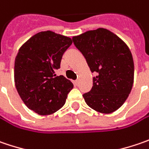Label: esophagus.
<instances>
[{"label": "esophagus", "mask_w": 149, "mask_h": 149, "mask_svg": "<svg viewBox=\"0 0 149 149\" xmlns=\"http://www.w3.org/2000/svg\"><path fill=\"white\" fill-rule=\"evenodd\" d=\"M74 84L76 86H77V85L79 84V80H76V81H74Z\"/></svg>", "instance_id": "34e87169"}]
</instances>
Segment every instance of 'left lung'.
Masks as SVG:
<instances>
[{"label":"left lung","mask_w":149,"mask_h":149,"mask_svg":"<svg viewBox=\"0 0 149 149\" xmlns=\"http://www.w3.org/2000/svg\"><path fill=\"white\" fill-rule=\"evenodd\" d=\"M93 77L92 90L83 94L93 110L112 113L125 102L134 79V63L130 49L120 37L105 28L87 31L72 37Z\"/></svg>","instance_id":"1"}]
</instances>
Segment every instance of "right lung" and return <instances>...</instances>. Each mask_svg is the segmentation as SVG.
<instances>
[{
	"label": "right lung",
	"instance_id": "right-lung-1",
	"mask_svg": "<svg viewBox=\"0 0 149 149\" xmlns=\"http://www.w3.org/2000/svg\"><path fill=\"white\" fill-rule=\"evenodd\" d=\"M72 43L70 37L41 31L25 42L16 54V90L26 106L39 115H50L62 108L73 88L70 80L55 73Z\"/></svg>",
	"mask_w": 149,
	"mask_h": 149
}]
</instances>
